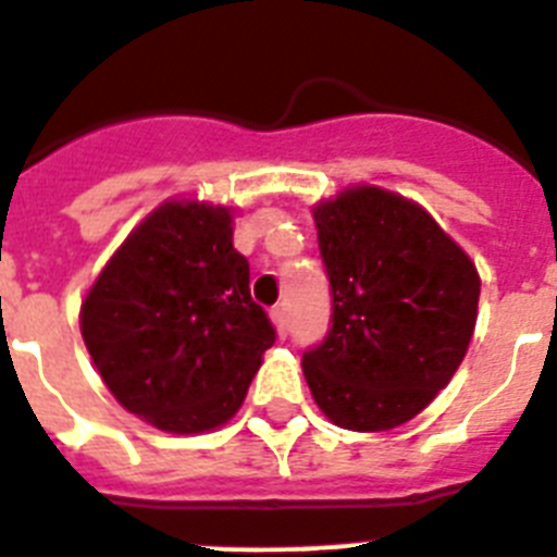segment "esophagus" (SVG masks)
I'll return each instance as SVG.
<instances>
[{"label": "esophagus", "mask_w": 557, "mask_h": 557, "mask_svg": "<svg viewBox=\"0 0 557 557\" xmlns=\"http://www.w3.org/2000/svg\"><path fill=\"white\" fill-rule=\"evenodd\" d=\"M270 321H273V326H275V332H278V337H287V332H289L287 309H284V307L270 309Z\"/></svg>", "instance_id": "esophagus-1"}]
</instances>
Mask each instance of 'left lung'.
Masks as SVG:
<instances>
[{
  "label": "left lung",
  "mask_w": 557,
  "mask_h": 557,
  "mask_svg": "<svg viewBox=\"0 0 557 557\" xmlns=\"http://www.w3.org/2000/svg\"><path fill=\"white\" fill-rule=\"evenodd\" d=\"M312 218L334 309L304 354L314 405L351 432L407 424L469 351L480 273L430 211L382 186H348Z\"/></svg>",
  "instance_id": "left-lung-1"
}]
</instances>
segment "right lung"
Listing matches in <instances>:
<instances>
[{"label": "right lung", "mask_w": 557, "mask_h": 557, "mask_svg": "<svg viewBox=\"0 0 557 557\" xmlns=\"http://www.w3.org/2000/svg\"><path fill=\"white\" fill-rule=\"evenodd\" d=\"M234 248V209L166 200L106 262L81 332L113 398L172 435L223 426L275 343Z\"/></svg>", "instance_id": "obj_1"}]
</instances>
